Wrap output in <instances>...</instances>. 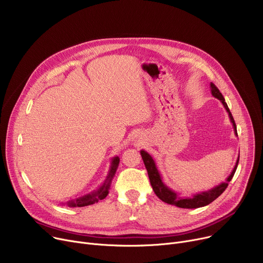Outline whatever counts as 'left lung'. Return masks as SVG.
<instances>
[{
    "instance_id": "obj_1",
    "label": "left lung",
    "mask_w": 263,
    "mask_h": 263,
    "mask_svg": "<svg viewBox=\"0 0 263 263\" xmlns=\"http://www.w3.org/2000/svg\"><path fill=\"white\" fill-rule=\"evenodd\" d=\"M210 88H211L212 96L215 97V98H217L220 102L223 103L225 109L227 110L232 126H233L234 134L238 136L236 122H234V119H233V117L230 113V109L228 108L227 103L225 102L223 95L219 92L218 88L213 84V83H210ZM141 156H142V159L144 161L145 167L148 172L150 184H151V186H153V190L156 193V195L164 202L170 203V204H174V205L178 206V208H184V209H196V208H200V206H204L206 204L211 203L213 200H215L220 194H222V193L228 186V183L231 181V179H232L234 173H236V171H237L239 158H240V157H238L237 163H236V165H234V167H233L231 174L228 176V178L226 179L225 182L219 183L218 185L212 187L211 190L196 193V194H193L192 197H181V196H179L177 192L173 191L172 189H170L166 184L163 182L162 177L160 175V172L158 171V167H157V165H156L155 160L153 159V157H151L145 150H141Z\"/></svg>"
}]
</instances>
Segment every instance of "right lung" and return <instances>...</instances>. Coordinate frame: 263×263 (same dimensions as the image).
<instances>
[{"mask_svg": "<svg viewBox=\"0 0 263 263\" xmlns=\"http://www.w3.org/2000/svg\"><path fill=\"white\" fill-rule=\"evenodd\" d=\"M119 158L118 157H114L110 161V166H109V171L108 174L105 178L104 182L99 186V189H97L96 191L89 193V194H86L82 197H79L77 199H71L67 201V205L70 206V208H76V206H85V205H89L92 204L95 202H98L101 199H104L107 194H108V190L110 187V183H112L113 178L116 174V171L118 168L119 165Z\"/></svg>", "mask_w": 263, "mask_h": 263, "instance_id": "right-lung-1", "label": "right lung"}]
</instances>
